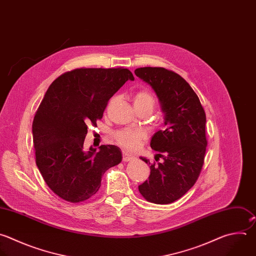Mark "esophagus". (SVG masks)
Returning a JSON list of instances; mask_svg holds the SVG:
<instances>
[{
    "mask_svg": "<svg viewBox=\"0 0 256 256\" xmlns=\"http://www.w3.org/2000/svg\"><path fill=\"white\" fill-rule=\"evenodd\" d=\"M136 158H134V156H132V154H128V152H122V160H124V162H132V160H134Z\"/></svg>",
    "mask_w": 256,
    "mask_h": 256,
    "instance_id": "esophagus-1",
    "label": "esophagus"
}]
</instances>
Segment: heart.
<instances>
[{
    "label": "heart",
    "instance_id": "1",
    "mask_svg": "<svg viewBox=\"0 0 256 256\" xmlns=\"http://www.w3.org/2000/svg\"><path fill=\"white\" fill-rule=\"evenodd\" d=\"M134 106L136 110H146L150 114L154 108V98L150 92L146 90H140L134 94L132 96ZM116 142L126 150H136L140 144L146 140V134L142 130L138 128H122L114 134Z\"/></svg>",
    "mask_w": 256,
    "mask_h": 256
}]
</instances>
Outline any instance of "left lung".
I'll return each mask as SVG.
<instances>
[{
  "label": "left lung",
  "mask_w": 256,
  "mask_h": 256,
  "mask_svg": "<svg viewBox=\"0 0 256 256\" xmlns=\"http://www.w3.org/2000/svg\"><path fill=\"white\" fill-rule=\"evenodd\" d=\"M138 77L156 94L166 130L156 132L150 148L158 152L150 164L148 180L138 186L142 196L154 204H170L184 196L196 183L204 164L207 138L206 114L190 84L179 74L162 67H140Z\"/></svg>",
  "instance_id": "left-lung-1"
}]
</instances>
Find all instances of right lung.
I'll use <instances>...</instances> for the list:
<instances>
[{
    "label": "right lung",
    "mask_w": 256,
    "mask_h": 256,
    "mask_svg": "<svg viewBox=\"0 0 256 256\" xmlns=\"http://www.w3.org/2000/svg\"><path fill=\"white\" fill-rule=\"evenodd\" d=\"M132 73L118 68H76L57 77L46 92L33 120L36 164L47 186L71 203L98 193L102 175L122 162L120 148L83 146L88 124L96 126L110 98Z\"/></svg>",
    "instance_id": "obj_1"
}]
</instances>
